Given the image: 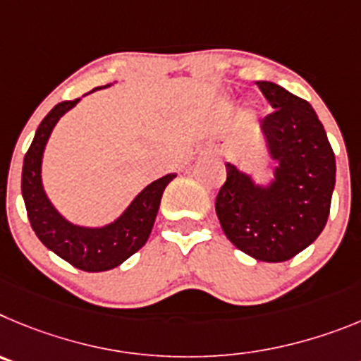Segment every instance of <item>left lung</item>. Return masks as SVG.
<instances>
[{
    "mask_svg": "<svg viewBox=\"0 0 361 361\" xmlns=\"http://www.w3.org/2000/svg\"><path fill=\"white\" fill-rule=\"evenodd\" d=\"M271 108L261 122L275 180L259 187L226 164L216 197L221 228L250 257L284 262L320 235L329 217L336 176L334 152L310 102L274 82L259 80Z\"/></svg>",
    "mask_w": 361,
    "mask_h": 361,
    "instance_id": "obj_1",
    "label": "left lung"
}]
</instances>
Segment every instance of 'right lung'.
Returning a JSON list of instances; mask_svg holds the SVG:
<instances>
[{
    "instance_id": "add662e5",
    "label": "right lung",
    "mask_w": 361,
    "mask_h": 361,
    "mask_svg": "<svg viewBox=\"0 0 361 361\" xmlns=\"http://www.w3.org/2000/svg\"><path fill=\"white\" fill-rule=\"evenodd\" d=\"M79 100H64L57 104L39 124L23 161L21 192L32 230L39 241L75 268L84 271H106L122 264L147 243L160 209L161 194L176 174H167L147 185L111 225L102 228H84L68 223L44 194L41 183V161L51 129Z\"/></svg>"
}]
</instances>
